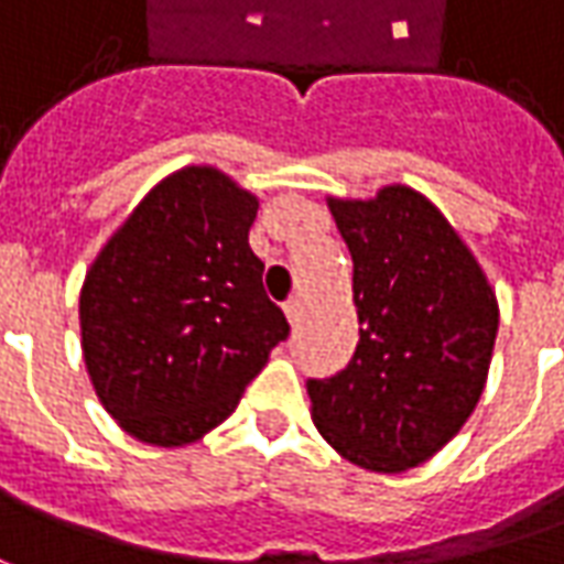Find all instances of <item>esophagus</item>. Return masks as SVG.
Segmentation results:
<instances>
[{
    "mask_svg": "<svg viewBox=\"0 0 564 564\" xmlns=\"http://www.w3.org/2000/svg\"><path fill=\"white\" fill-rule=\"evenodd\" d=\"M283 314H286V321L295 326V323L302 321V314H305V305H302V299H299V295L286 299V305H283Z\"/></svg>",
    "mask_w": 564,
    "mask_h": 564,
    "instance_id": "1",
    "label": "esophagus"
}]
</instances>
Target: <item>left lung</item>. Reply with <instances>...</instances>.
<instances>
[{
    "label": "left lung",
    "instance_id": "8db88e82",
    "mask_svg": "<svg viewBox=\"0 0 564 564\" xmlns=\"http://www.w3.org/2000/svg\"><path fill=\"white\" fill-rule=\"evenodd\" d=\"M354 262L360 341L333 378H311V419L350 464L403 474L433 458L482 397L498 299L470 247L421 192L329 198Z\"/></svg>",
    "mask_w": 564,
    "mask_h": 564
}]
</instances>
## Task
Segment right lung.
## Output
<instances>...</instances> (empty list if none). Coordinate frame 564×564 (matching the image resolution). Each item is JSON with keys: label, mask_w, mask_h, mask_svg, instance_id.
I'll return each mask as SVG.
<instances>
[{"label": "right lung", "mask_w": 564, "mask_h": 564, "mask_svg": "<svg viewBox=\"0 0 564 564\" xmlns=\"http://www.w3.org/2000/svg\"><path fill=\"white\" fill-rule=\"evenodd\" d=\"M259 200L216 167L161 180L97 253L78 295L90 384L118 427L188 446L235 412L290 336L250 250Z\"/></svg>", "instance_id": "right-lung-1"}]
</instances>
